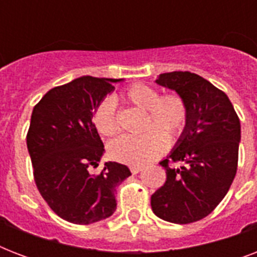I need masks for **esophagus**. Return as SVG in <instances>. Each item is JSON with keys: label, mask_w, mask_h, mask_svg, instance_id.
I'll return each mask as SVG.
<instances>
[{"label": "esophagus", "mask_w": 257, "mask_h": 257, "mask_svg": "<svg viewBox=\"0 0 257 257\" xmlns=\"http://www.w3.org/2000/svg\"><path fill=\"white\" fill-rule=\"evenodd\" d=\"M141 169H143V165H133V167H131V172H132L133 175H137Z\"/></svg>", "instance_id": "34e87169"}]
</instances>
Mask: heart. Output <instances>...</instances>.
Returning <instances> with one entry per match:
<instances>
[{
    "instance_id": "1",
    "label": "heart",
    "mask_w": 257,
    "mask_h": 257,
    "mask_svg": "<svg viewBox=\"0 0 257 257\" xmlns=\"http://www.w3.org/2000/svg\"><path fill=\"white\" fill-rule=\"evenodd\" d=\"M122 100L145 110L140 136L124 135L109 145V156L129 165L145 164L161 156L169 141H177L187 129L189 109L183 97L176 93L161 94L156 88L136 82L125 89ZM93 126L102 136L118 132L116 109L112 100H102L92 114ZM169 139H167L166 137Z\"/></svg>"
}]
</instances>
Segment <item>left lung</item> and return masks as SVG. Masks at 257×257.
Instances as JSON below:
<instances>
[{
	"label": "left lung",
	"mask_w": 257,
	"mask_h": 257,
	"mask_svg": "<svg viewBox=\"0 0 257 257\" xmlns=\"http://www.w3.org/2000/svg\"><path fill=\"white\" fill-rule=\"evenodd\" d=\"M156 82L183 97L189 120L175 151L160 163L167 179L151 197V207L169 223H195L219 205L235 179L239 116L227 94L199 74L163 73ZM177 162L179 169L170 167Z\"/></svg>",
	"instance_id": "8db88e82"
}]
</instances>
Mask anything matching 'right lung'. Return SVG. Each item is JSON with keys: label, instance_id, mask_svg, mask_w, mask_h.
I'll return each mask as SVG.
<instances>
[{"label": "right lung", "instance_id": "add662e5", "mask_svg": "<svg viewBox=\"0 0 257 257\" xmlns=\"http://www.w3.org/2000/svg\"><path fill=\"white\" fill-rule=\"evenodd\" d=\"M117 81L76 78L50 89L32 112L26 145L34 183L50 209L69 223L86 225L109 217L116 211V188L131 176L118 163L90 172L104 153L93 110Z\"/></svg>", "mask_w": 257, "mask_h": 257}]
</instances>
